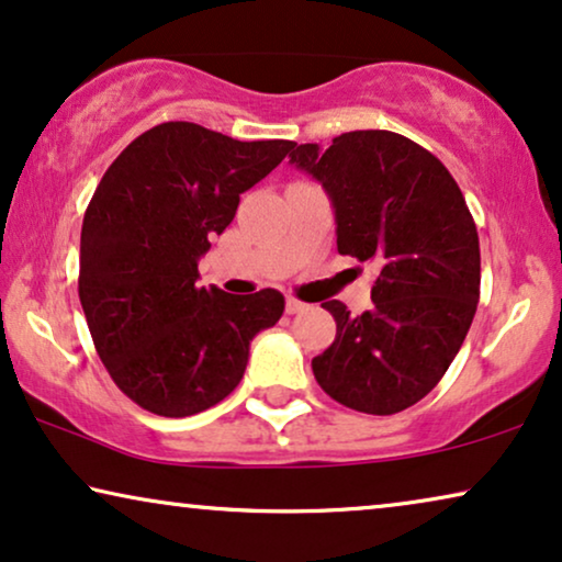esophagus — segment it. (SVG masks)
<instances>
[{"mask_svg":"<svg viewBox=\"0 0 562 562\" xmlns=\"http://www.w3.org/2000/svg\"><path fill=\"white\" fill-rule=\"evenodd\" d=\"M304 310H306V304L302 302V299L286 296V312H289V314H299V312H304Z\"/></svg>","mask_w":562,"mask_h":562,"instance_id":"1","label":"esophagus"}]
</instances>
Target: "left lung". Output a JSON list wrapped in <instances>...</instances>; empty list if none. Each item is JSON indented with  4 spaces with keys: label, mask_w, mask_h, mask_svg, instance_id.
I'll return each instance as SVG.
<instances>
[{
    "label": "left lung",
    "mask_w": 562,
    "mask_h": 562,
    "mask_svg": "<svg viewBox=\"0 0 562 562\" xmlns=\"http://www.w3.org/2000/svg\"><path fill=\"white\" fill-rule=\"evenodd\" d=\"M291 164L333 199L337 252L373 263V306L337 322L312 360L335 402L396 414L432 391L458 356L481 296V250L463 191L432 153L389 130L337 135L329 148L294 145Z\"/></svg>",
    "instance_id": "left-lung-1"
}]
</instances>
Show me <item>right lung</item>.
<instances>
[{
  "label": "right lung",
  "instance_id": "1",
  "mask_svg": "<svg viewBox=\"0 0 562 562\" xmlns=\"http://www.w3.org/2000/svg\"><path fill=\"white\" fill-rule=\"evenodd\" d=\"M291 140L243 143L194 122L145 130L114 158L83 214L79 299L112 381L158 417H191L233 394L250 340L283 294L196 286L210 237Z\"/></svg>",
  "mask_w": 562,
  "mask_h": 562
}]
</instances>
